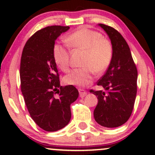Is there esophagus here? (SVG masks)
Masks as SVG:
<instances>
[{
	"label": "esophagus",
	"instance_id": "34e87169",
	"mask_svg": "<svg viewBox=\"0 0 155 155\" xmlns=\"http://www.w3.org/2000/svg\"><path fill=\"white\" fill-rule=\"evenodd\" d=\"M79 95L81 97H84L85 95L87 94V92L85 91L83 89H79Z\"/></svg>",
	"mask_w": 155,
	"mask_h": 155
}]
</instances>
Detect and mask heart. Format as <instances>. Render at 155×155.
Segmentation results:
<instances>
[{"mask_svg":"<svg viewBox=\"0 0 155 155\" xmlns=\"http://www.w3.org/2000/svg\"><path fill=\"white\" fill-rule=\"evenodd\" d=\"M65 41L70 47L84 51L85 53L81 63L84 68L74 69L64 77V82L67 84L86 86L95 79V71L103 73L111 63L113 47L111 42L103 38L98 32L82 27L68 35ZM52 52L57 65L63 72H67L71 65V55L68 47L56 44Z\"/></svg>","mask_w":155,"mask_h":155,"instance_id":"obj_1","label":"heart"}]
</instances>
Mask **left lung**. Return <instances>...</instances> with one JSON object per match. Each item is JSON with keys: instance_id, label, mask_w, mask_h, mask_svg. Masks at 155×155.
<instances>
[{"instance_id": "1", "label": "left lung", "mask_w": 155, "mask_h": 155, "mask_svg": "<svg viewBox=\"0 0 155 155\" xmlns=\"http://www.w3.org/2000/svg\"><path fill=\"white\" fill-rule=\"evenodd\" d=\"M98 25L107 33L113 47V56L106 74L97 81L102 90L90 92L97 96L94 118L101 126L117 127L125 123L132 114L137 92L138 71L128 44L117 30L104 24Z\"/></svg>"}]
</instances>
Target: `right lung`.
<instances>
[{"label":"right lung","mask_w":155,"mask_h":155,"mask_svg":"<svg viewBox=\"0 0 155 155\" xmlns=\"http://www.w3.org/2000/svg\"><path fill=\"white\" fill-rule=\"evenodd\" d=\"M69 28L54 25L37 31L26 42L21 57L19 74L25 103L33 121L48 132L59 130L69 123L70 106L79 97L73 85L60 86L53 58L55 41Z\"/></svg>","instance_id":"obj_1"}]
</instances>
